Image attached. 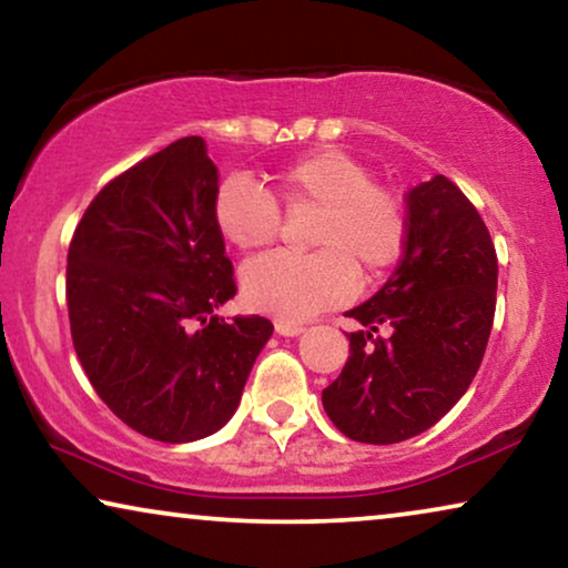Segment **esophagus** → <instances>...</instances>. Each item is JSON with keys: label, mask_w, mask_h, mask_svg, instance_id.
Returning a JSON list of instances; mask_svg holds the SVG:
<instances>
[{"label": "esophagus", "mask_w": 568, "mask_h": 568, "mask_svg": "<svg viewBox=\"0 0 568 568\" xmlns=\"http://www.w3.org/2000/svg\"><path fill=\"white\" fill-rule=\"evenodd\" d=\"M275 332L283 334V337H298V334L306 332V326L295 324V322H285V318H277V322H275Z\"/></svg>", "instance_id": "esophagus-1"}]
</instances>
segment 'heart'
Instances as JSON below:
<instances>
[{
    "instance_id": "b5f03b06",
    "label": "heart",
    "mask_w": 568,
    "mask_h": 568,
    "mask_svg": "<svg viewBox=\"0 0 568 568\" xmlns=\"http://www.w3.org/2000/svg\"><path fill=\"white\" fill-rule=\"evenodd\" d=\"M311 207L314 254H262L242 267L246 306L285 322H301L337 306L365 281L386 273L402 257L406 211L394 187L373 182L371 166L342 149H316L295 159L270 180V193L244 178H229L213 201V221L236 250H257L281 231V211Z\"/></svg>"
}]
</instances>
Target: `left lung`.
Segmentation results:
<instances>
[{"mask_svg": "<svg viewBox=\"0 0 568 568\" xmlns=\"http://www.w3.org/2000/svg\"><path fill=\"white\" fill-rule=\"evenodd\" d=\"M497 252L466 195L443 174L406 193L404 257L347 316L349 357L322 390L349 440L390 445L440 422L484 361L497 306ZM381 325L386 341L373 338Z\"/></svg>", "mask_w": 568, "mask_h": 568, "instance_id": "1", "label": "left lung"}]
</instances>
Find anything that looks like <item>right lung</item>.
<instances>
[{
  "instance_id": "1",
  "label": "right lung",
  "mask_w": 568,
  "mask_h": 568,
  "mask_svg": "<svg viewBox=\"0 0 568 568\" xmlns=\"http://www.w3.org/2000/svg\"><path fill=\"white\" fill-rule=\"evenodd\" d=\"M215 193L205 141L187 135L108 182L69 244L79 363L110 412L159 443L219 433L273 337L267 318L215 314L236 293Z\"/></svg>"
}]
</instances>
